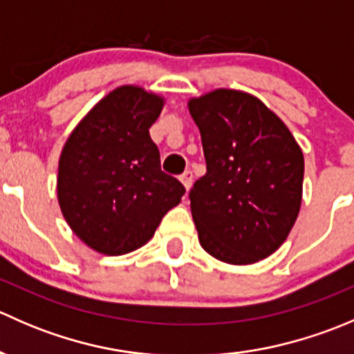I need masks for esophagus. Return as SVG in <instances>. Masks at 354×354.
<instances>
[{"label": "esophagus", "instance_id": "esophagus-1", "mask_svg": "<svg viewBox=\"0 0 354 354\" xmlns=\"http://www.w3.org/2000/svg\"><path fill=\"white\" fill-rule=\"evenodd\" d=\"M180 180H181V183H183V187L187 188V190H190L192 183H194V171L187 169L183 174H181Z\"/></svg>", "mask_w": 354, "mask_h": 354}]
</instances>
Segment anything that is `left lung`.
<instances>
[{
	"label": "left lung",
	"instance_id": "obj_1",
	"mask_svg": "<svg viewBox=\"0 0 354 354\" xmlns=\"http://www.w3.org/2000/svg\"><path fill=\"white\" fill-rule=\"evenodd\" d=\"M207 173L190 190L202 248L234 266L259 262L288 238L301 205L305 160L286 124L246 92L188 102Z\"/></svg>",
	"mask_w": 354,
	"mask_h": 354
}]
</instances>
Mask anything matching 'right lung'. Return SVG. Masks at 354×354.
<instances>
[{"label": "right lung", "mask_w": 354, "mask_h": 354, "mask_svg": "<svg viewBox=\"0 0 354 354\" xmlns=\"http://www.w3.org/2000/svg\"><path fill=\"white\" fill-rule=\"evenodd\" d=\"M162 99L123 85L78 123L59 157L58 200L73 233L104 255H123L154 236L185 187L160 169L149 135Z\"/></svg>", "instance_id": "obj_1"}]
</instances>
